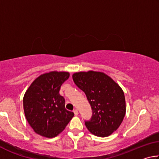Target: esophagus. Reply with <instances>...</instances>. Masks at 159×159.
<instances>
[{"mask_svg":"<svg viewBox=\"0 0 159 159\" xmlns=\"http://www.w3.org/2000/svg\"><path fill=\"white\" fill-rule=\"evenodd\" d=\"M74 115L75 116H77L78 114H79V111H78L77 109H75L74 111Z\"/></svg>","mask_w":159,"mask_h":159,"instance_id":"esophagus-1","label":"esophagus"}]
</instances>
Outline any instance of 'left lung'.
Returning a JSON list of instances; mask_svg holds the SVG:
<instances>
[{
	"mask_svg": "<svg viewBox=\"0 0 159 159\" xmlns=\"http://www.w3.org/2000/svg\"><path fill=\"white\" fill-rule=\"evenodd\" d=\"M72 77L75 84L85 93L93 110L91 120L85 123L86 128L95 136H109L119 128L125 115L122 88L103 72H76Z\"/></svg>",
	"mask_w": 159,
	"mask_h": 159,
	"instance_id": "1",
	"label": "left lung"
}]
</instances>
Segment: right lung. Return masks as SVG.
I'll list each match as a JSON object with an SVG mask.
<instances>
[{
	"label": "right lung",
	"instance_id": "1",
	"mask_svg": "<svg viewBox=\"0 0 159 159\" xmlns=\"http://www.w3.org/2000/svg\"><path fill=\"white\" fill-rule=\"evenodd\" d=\"M66 71H50L37 77L23 98L24 111L35 133L52 138L60 134L73 118L65 109V100L60 95L62 83L69 78Z\"/></svg>",
	"mask_w": 159,
	"mask_h": 159
}]
</instances>
